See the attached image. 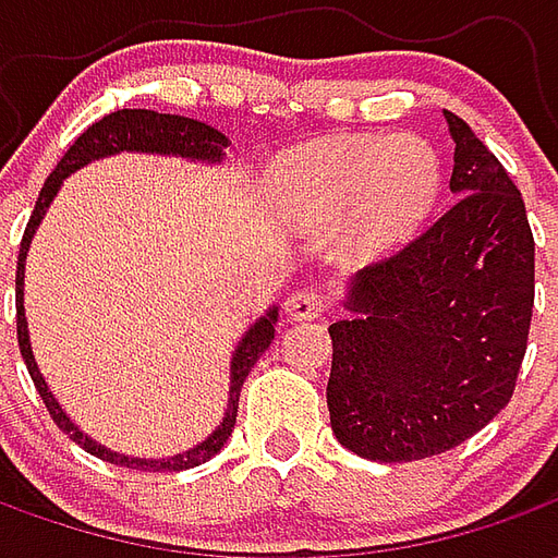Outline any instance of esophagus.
Wrapping results in <instances>:
<instances>
[{"label": "esophagus", "mask_w": 558, "mask_h": 558, "mask_svg": "<svg viewBox=\"0 0 558 558\" xmlns=\"http://www.w3.org/2000/svg\"><path fill=\"white\" fill-rule=\"evenodd\" d=\"M326 299L316 290H307V287L292 290L290 295H287V302H283V311H287L290 319H316V316L326 314Z\"/></svg>", "instance_id": "esophagus-1"}]
</instances>
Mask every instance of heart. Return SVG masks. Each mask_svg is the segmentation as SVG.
Listing matches in <instances>:
<instances>
[{
    "label": "heart",
    "mask_w": 558,
    "mask_h": 558,
    "mask_svg": "<svg viewBox=\"0 0 558 558\" xmlns=\"http://www.w3.org/2000/svg\"><path fill=\"white\" fill-rule=\"evenodd\" d=\"M442 187L430 143L412 134H350L295 148L268 170V203L287 227H338L359 259L388 254L418 230Z\"/></svg>",
    "instance_id": "obj_1"
}]
</instances>
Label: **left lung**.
Wrapping results in <instances>:
<instances>
[{
  "mask_svg": "<svg viewBox=\"0 0 558 558\" xmlns=\"http://www.w3.org/2000/svg\"><path fill=\"white\" fill-rule=\"evenodd\" d=\"M454 203L347 287L331 323L328 415L343 448L379 463L442 454L514 395L535 304V239L505 167L445 110Z\"/></svg>",
  "mask_w": 558,
  "mask_h": 558,
  "instance_id": "obj_1",
  "label": "left lung"
}]
</instances>
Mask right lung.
Returning a JSON list of instances; mask_svg holds the SVG:
<instances>
[{"instance_id": "add662e5", "label": "right lung", "mask_w": 558, "mask_h": 558, "mask_svg": "<svg viewBox=\"0 0 558 558\" xmlns=\"http://www.w3.org/2000/svg\"><path fill=\"white\" fill-rule=\"evenodd\" d=\"M227 146L230 137L220 134L218 128L206 125V122H196L187 116H170V113H155V110H116V113L104 116L101 122L89 125L77 140L74 146L68 148L65 158L56 163V170L50 172V179L44 182L35 211H32L26 232H23V242H20V256H17V343L20 355L29 367V376L38 395H41L44 407L50 412V418L56 421V427L68 433L80 448H86L89 454L101 457L107 463L128 469H143V472H179V469H191L206 463L211 457L218 454L223 442L230 439L232 427H235V415H239V395L251 367L259 362V355L271 347L275 340V326H278V307L271 304L266 314L256 319L254 326L247 328L239 340V347L232 352L230 359V395H227V412L215 430L208 433L203 442H196L187 451H179L172 457H128L119 451H110L107 445L95 442L89 433H83L71 421L59 400L50 391V386L44 383L41 367L35 362V352H32L29 340V323H26V307H23V278H26V256H29V244L35 239V230L41 227L47 208L53 203V196L59 194V187L65 182L71 172L83 170L92 160L110 158V155H122V151H137V155H172V158L196 160V163H220L227 158Z\"/></svg>"}]
</instances>
